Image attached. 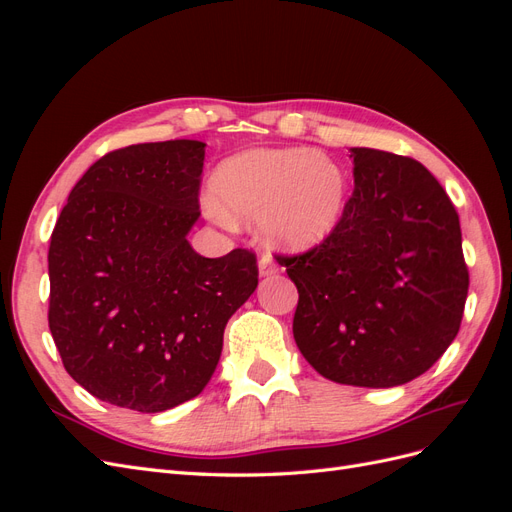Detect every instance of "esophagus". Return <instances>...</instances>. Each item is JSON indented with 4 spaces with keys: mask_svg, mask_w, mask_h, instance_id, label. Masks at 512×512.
I'll use <instances>...</instances> for the list:
<instances>
[{
    "mask_svg": "<svg viewBox=\"0 0 512 512\" xmlns=\"http://www.w3.org/2000/svg\"><path fill=\"white\" fill-rule=\"evenodd\" d=\"M258 271L262 277H269L277 273V262L269 256V254H262L258 260Z\"/></svg>",
    "mask_w": 512,
    "mask_h": 512,
    "instance_id": "obj_1",
    "label": "esophagus"
}]
</instances>
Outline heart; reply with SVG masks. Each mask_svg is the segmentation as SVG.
<instances>
[{
	"label": "heart",
	"instance_id": "heart-1",
	"mask_svg": "<svg viewBox=\"0 0 512 512\" xmlns=\"http://www.w3.org/2000/svg\"><path fill=\"white\" fill-rule=\"evenodd\" d=\"M213 188L222 205L247 220H262L265 235L292 252L327 241L344 218L348 177L329 156L307 149H250L215 170ZM218 220L228 213L207 200Z\"/></svg>",
	"mask_w": 512,
	"mask_h": 512
}]
</instances>
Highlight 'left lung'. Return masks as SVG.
I'll use <instances>...</instances> for the list:
<instances>
[{
	"label": "left lung",
	"instance_id": "1",
	"mask_svg": "<svg viewBox=\"0 0 512 512\" xmlns=\"http://www.w3.org/2000/svg\"><path fill=\"white\" fill-rule=\"evenodd\" d=\"M354 192L333 235L280 256L299 290L294 342L320 376L389 389L453 344L468 297L459 215L412 158L352 147Z\"/></svg>",
	"mask_w": 512,
	"mask_h": 512
}]
</instances>
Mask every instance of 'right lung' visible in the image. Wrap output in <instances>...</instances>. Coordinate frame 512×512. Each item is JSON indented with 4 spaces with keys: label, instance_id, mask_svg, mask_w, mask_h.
I'll use <instances>...</instances> for the list:
<instances>
[{
    "label": "right lung",
    "instance_id": "1",
    "mask_svg": "<svg viewBox=\"0 0 512 512\" xmlns=\"http://www.w3.org/2000/svg\"><path fill=\"white\" fill-rule=\"evenodd\" d=\"M205 143H141L106 153L74 185L51 235L49 329L68 374L94 397L164 412L218 367L230 316L258 286L256 256L205 258Z\"/></svg>",
    "mask_w": 512,
    "mask_h": 512
}]
</instances>
